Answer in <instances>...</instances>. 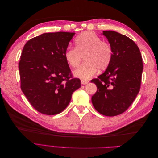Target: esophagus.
I'll return each instance as SVG.
<instances>
[{"mask_svg": "<svg viewBox=\"0 0 158 158\" xmlns=\"http://www.w3.org/2000/svg\"><path fill=\"white\" fill-rule=\"evenodd\" d=\"M88 82H89L88 80H81V83H82V84H83V85L87 84Z\"/></svg>", "mask_w": 158, "mask_h": 158, "instance_id": "esophagus-1", "label": "esophagus"}]
</instances>
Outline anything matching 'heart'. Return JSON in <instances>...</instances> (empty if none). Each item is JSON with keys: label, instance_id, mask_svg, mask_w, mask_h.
Wrapping results in <instances>:
<instances>
[{"label": "heart", "instance_id": "1", "mask_svg": "<svg viewBox=\"0 0 158 158\" xmlns=\"http://www.w3.org/2000/svg\"><path fill=\"white\" fill-rule=\"evenodd\" d=\"M75 48L67 47L64 57L72 68L80 64L82 58L85 63L75 70L74 74L77 77L87 80L99 70H106L111 64L113 50L109 42L102 41L101 37L92 31H84L76 37Z\"/></svg>", "mask_w": 158, "mask_h": 158}]
</instances>
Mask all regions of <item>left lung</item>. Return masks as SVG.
<instances>
[{
	"label": "left lung",
	"instance_id": "8db88e82",
	"mask_svg": "<svg viewBox=\"0 0 158 158\" xmlns=\"http://www.w3.org/2000/svg\"><path fill=\"white\" fill-rule=\"evenodd\" d=\"M103 34L113 47V56L106 70L91 80L97 85L92 102L98 112L114 117L126 111L139 92L142 59L138 47L127 36L110 30Z\"/></svg>",
	"mask_w": 158,
	"mask_h": 158
}]
</instances>
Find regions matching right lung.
<instances>
[{
	"instance_id": "1",
	"label": "right lung",
	"mask_w": 158,
	"mask_h": 158,
	"mask_svg": "<svg viewBox=\"0 0 158 158\" xmlns=\"http://www.w3.org/2000/svg\"><path fill=\"white\" fill-rule=\"evenodd\" d=\"M74 33H45L30 40L19 62L20 88L33 107L54 115L63 111L81 86L73 78L64 52Z\"/></svg>"
}]
</instances>
